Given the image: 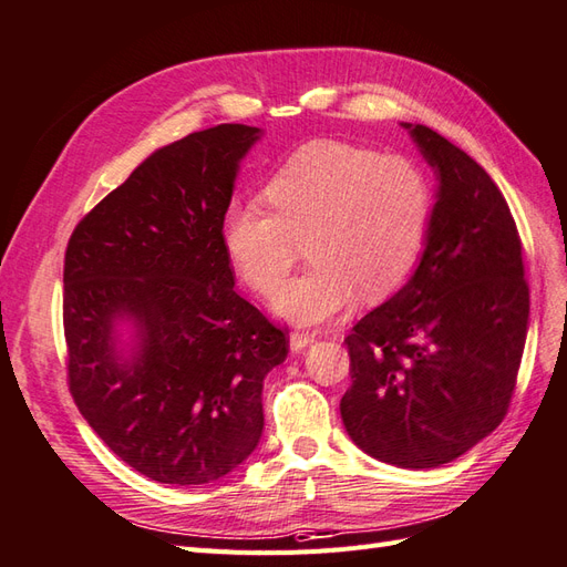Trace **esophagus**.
Returning a JSON list of instances; mask_svg holds the SVG:
<instances>
[{
    "label": "esophagus",
    "mask_w": 567,
    "mask_h": 567,
    "mask_svg": "<svg viewBox=\"0 0 567 567\" xmlns=\"http://www.w3.org/2000/svg\"><path fill=\"white\" fill-rule=\"evenodd\" d=\"M316 340V333H309V331H295L292 336H289V346H292L295 352L305 350L307 346H311Z\"/></svg>",
    "instance_id": "esophagus-1"
}]
</instances>
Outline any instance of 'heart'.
Segmentation results:
<instances>
[{
	"label": "heart",
	"instance_id": "obj_1",
	"mask_svg": "<svg viewBox=\"0 0 567 567\" xmlns=\"http://www.w3.org/2000/svg\"><path fill=\"white\" fill-rule=\"evenodd\" d=\"M262 195L272 209L231 205L221 239L234 268L262 297L285 285L307 244L313 266L275 299V311L295 323L331 319L358 292H396L430 231L425 171L411 156L362 144H307L275 171Z\"/></svg>",
	"mask_w": 567,
	"mask_h": 567
}]
</instances>
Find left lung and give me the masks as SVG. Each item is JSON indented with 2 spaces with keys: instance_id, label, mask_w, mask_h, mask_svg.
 I'll return each instance as SVG.
<instances>
[{
  "instance_id": "left-lung-1",
  "label": "left lung",
  "mask_w": 567,
  "mask_h": 567,
  "mask_svg": "<svg viewBox=\"0 0 567 567\" xmlns=\"http://www.w3.org/2000/svg\"><path fill=\"white\" fill-rule=\"evenodd\" d=\"M405 127L440 171L437 205L411 282L346 338L352 384L340 417L379 462L432 468L505 420L529 285L515 217L485 168L434 130Z\"/></svg>"
}]
</instances>
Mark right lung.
<instances>
[{
	"mask_svg": "<svg viewBox=\"0 0 567 567\" xmlns=\"http://www.w3.org/2000/svg\"><path fill=\"white\" fill-rule=\"evenodd\" d=\"M258 127L224 123L154 152L74 227L64 251L68 386L86 423L156 483L227 476L262 432V379L289 336L234 287L221 239ZM141 328L116 360L112 323Z\"/></svg>",
	"mask_w": 567,
	"mask_h": 567,
	"instance_id": "add662e5",
	"label": "right lung"
}]
</instances>
